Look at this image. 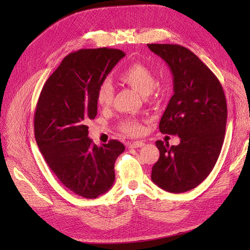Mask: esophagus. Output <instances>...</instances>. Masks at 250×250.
Instances as JSON below:
<instances>
[{
  "label": "esophagus",
  "instance_id": "1",
  "mask_svg": "<svg viewBox=\"0 0 250 250\" xmlns=\"http://www.w3.org/2000/svg\"><path fill=\"white\" fill-rule=\"evenodd\" d=\"M144 145H145V143L143 141H134L132 143L127 144L128 148H140V147H143Z\"/></svg>",
  "mask_w": 250,
  "mask_h": 250
}]
</instances>
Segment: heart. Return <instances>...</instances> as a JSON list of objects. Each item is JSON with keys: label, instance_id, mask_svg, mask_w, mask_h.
<instances>
[{"label": "heart", "instance_id": "obj_1", "mask_svg": "<svg viewBox=\"0 0 250 250\" xmlns=\"http://www.w3.org/2000/svg\"><path fill=\"white\" fill-rule=\"evenodd\" d=\"M120 80L140 92L142 95H149L157 84V79L153 70L141 62L128 65L121 73ZM113 95L114 90L110 81L104 80L98 85L96 90V101L101 107L109 106ZM120 126L124 133L130 136H138L144 132L142 122L135 117L124 120Z\"/></svg>", "mask_w": 250, "mask_h": 250}]
</instances>
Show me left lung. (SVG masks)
<instances>
[{"instance_id": "left-lung-1", "label": "left lung", "mask_w": 250, "mask_h": 250, "mask_svg": "<svg viewBox=\"0 0 250 250\" xmlns=\"http://www.w3.org/2000/svg\"><path fill=\"white\" fill-rule=\"evenodd\" d=\"M147 45L173 76V95L159 129L180 139L177 146L156 142L160 157L151 178L166 191H188L208 177L219 158L227 122L225 94L218 78L189 49L177 44Z\"/></svg>"}]
</instances>
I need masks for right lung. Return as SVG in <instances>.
<instances>
[{
    "instance_id": "obj_1",
    "label": "right lung",
    "mask_w": 250,
    "mask_h": 250,
    "mask_svg": "<svg viewBox=\"0 0 250 250\" xmlns=\"http://www.w3.org/2000/svg\"><path fill=\"white\" fill-rule=\"evenodd\" d=\"M125 56L106 47L71 52L47 79L36 105L34 135L43 158L65 188L86 199L110 189L115 160L125 151L116 140L98 147L86 125L97 115L98 85Z\"/></svg>"
}]
</instances>
